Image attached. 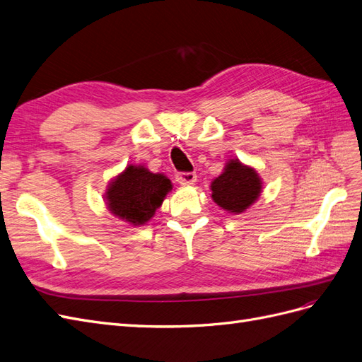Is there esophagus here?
<instances>
[{"label": "esophagus", "instance_id": "34e87169", "mask_svg": "<svg viewBox=\"0 0 362 362\" xmlns=\"http://www.w3.org/2000/svg\"><path fill=\"white\" fill-rule=\"evenodd\" d=\"M175 179H177L180 185H187V187H189V185H194L197 182V175L196 173H177L175 174Z\"/></svg>", "mask_w": 362, "mask_h": 362}]
</instances>
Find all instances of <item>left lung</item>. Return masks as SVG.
Segmentation results:
<instances>
[{
    "instance_id": "8db88e82",
    "label": "left lung",
    "mask_w": 362,
    "mask_h": 362,
    "mask_svg": "<svg viewBox=\"0 0 362 362\" xmlns=\"http://www.w3.org/2000/svg\"><path fill=\"white\" fill-rule=\"evenodd\" d=\"M212 200L228 212L242 214L260 197L262 179L251 166L230 159L218 177L211 183Z\"/></svg>"
}]
</instances>
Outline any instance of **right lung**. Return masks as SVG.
Instances as JSON below:
<instances>
[{"label":"right lung","instance_id":"obj_1","mask_svg":"<svg viewBox=\"0 0 362 362\" xmlns=\"http://www.w3.org/2000/svg\"><path fill=\"white\" fill-rule=\"evenodd\" d=\"M171 189L173 183L166 175L154 174L142 165H128L110 182L105 200L111 214L139 226L154 216Z\"/></svg>","mask_w":362,"mask_h":362}]
</instances>
